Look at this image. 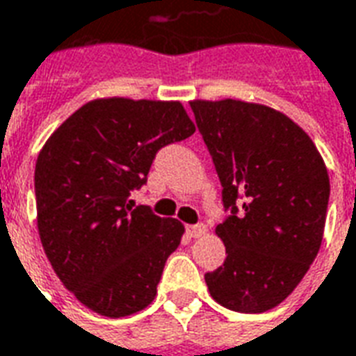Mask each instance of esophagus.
I'll list each match as a JSON object with an SVG mask.
<instances>
[{"mask_svg": "<svg viewBox=\"0 0 356 356\" xmlns=\"http://www.w3.org/2000/svg\"><path fill=\"white\" fill-rule=\"evenodd\" d=\"M186 233H188L189 237H201L207 233V227L203 224H197V225H188L186 227Z\"/></svg>", "mask_w": 356, "mask_h": 356, "instance_id": "obj_1", "label": "esophagus"}]
</instances>
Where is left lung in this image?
<instances>
[{"mask_svg":"<svg viewBox=\"0 0 356 356\" xmlns=\"http://www.w3.org/2000/svg\"><path fill=\"white\" fill-rule=\"evenodd\" d=\"M232 216L216 225L225 261L204 275L210 296L264 313L294 292L323 243L330 178L300 124L269 106L191 100Z\"/></svg>","mask_w":356,"mask_h":356,"instance_id":"1","label":"left lung"}]
</instances>
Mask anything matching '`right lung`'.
<instances>
[{
  "instance_id": "obj_1",
  "label": "right lung",
  "mask_w": 356,
  "mask_h": 356,
  "mask_svg": "<svg viewBox=\"0 0 356 356\" xmlns=\"http://www.w3.org/2000/svg\"><path fill=\"white\" fill-rule=\"evenodd\" d=\"M180 102L96 98L72 113L35 163L38 232L62 284L98 315L119 318L155 300L184 225L132 209L155 153L189 138Z\"/></svg>"
}]
</instances>
